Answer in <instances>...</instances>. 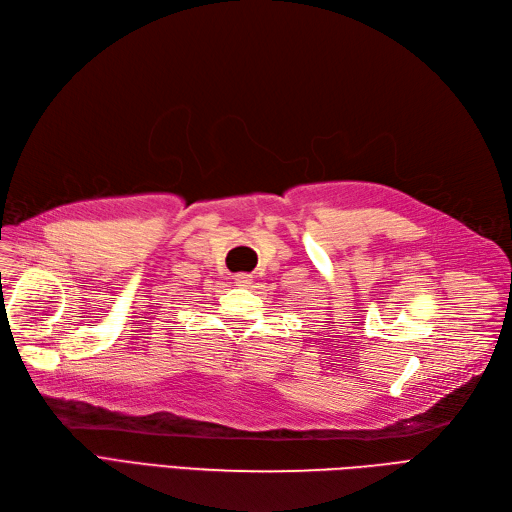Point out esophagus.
Listing matches in <instances>:
<instances>
[{
    "label": "esophagus",
    "mask_w": 512,
    "mask_h": 512,
    "mask_svg": "<svg viewBox=\"0 0 512 512\" xmlns=\"http://www.w3.org/2000/svg\"><path fill=\"white\" fill-rule=\"evenodd\" d=\"M234 280H236V285H238V287H251V283H253V276L242 272V274H236V278H234Z\"/></svg>",
    "instance_id": "obj_1"
}]
</instances>
